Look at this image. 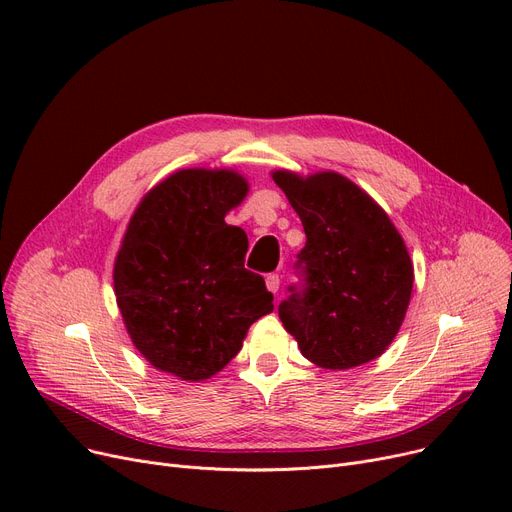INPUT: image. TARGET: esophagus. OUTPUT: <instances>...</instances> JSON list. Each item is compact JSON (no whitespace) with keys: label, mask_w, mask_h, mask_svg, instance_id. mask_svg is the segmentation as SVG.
<instances>
[{"label":"esophagus","mask_w":512,"mask_h":512,"mask_svg":"<svg viewBox=\"0 0 512 512\" xmlns=\"http://www.w3.org/2000/svg\"><path fill=\"white\" fill-rule=\"evenodd\" d=\"M265 286H267V290H270L272 294H276L280 290V276L278 274H267Z\"/></svg>","instance_id":"esophagus-1"}]
</instances>
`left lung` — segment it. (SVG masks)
I'll return each mask as SVG.
<instances>
[{"label":"left lung","instance_id":"8db88e82","mask_svg":"<svg viewBox=\"0 0 512 512\" xmlns=\"http://www.w3.org/2000/svg\"><path fill=\"white\" fill-rule=\"evenodd\" d=\"M307 242V290L278 309L301 355L321 369H353L384 355L405 321L413 261L390 215L353 180L321 170H274Z\"/></svg>","mask_w":512,"mask_h":512}]
</instances>
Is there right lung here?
<instances>
[{
  "label": "right lung",
  "instance_id": "right-lung-1",
  "mask_svg": "<svg viewBox=\"0 0 512 512\" xmlns=\"http://www.w3.org/2000/svg\"><path fill=\"white\" fill-rule=\"evenodd\" d=\"M247 195L238 170H176L139 201L116 253L114 294L134 348L182 382L220 373L274 311L263 278L245 270V230L224 220Z\"/></svg>",
  "mask_w": 512,
  "mask_h": 512
}]
</instances>
